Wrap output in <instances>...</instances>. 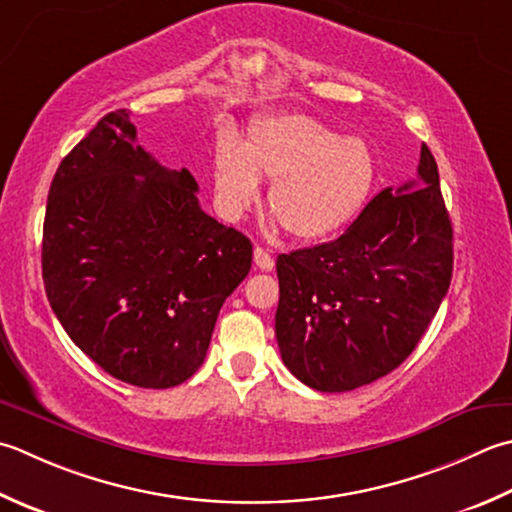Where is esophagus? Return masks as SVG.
<instances>
[{
    "instance_id": "esophagus-1",
    "label": "esophagus",
    "mask_w": 512,
    "mask_h": 512,
    "mask_svg": "<svg viewBox=\"0 0 512 512\" xmlns=\"http://www.w3.org/2000/svg\"><path fill=\"white\" fill-rule=\"evenodd\" d=\"M255 266L259 270H273L275 262H273V255H270V250H266L262 246H255Z\"/></svg>"
}]
</instances>
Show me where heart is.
<instances>
[{
	"mask_svg": "<svg viewBox=\"0 0 512 512\" xmlns=\"http://www.w3.org/2000/svg\"><path fill=\"white\" fill-rule=\"evenodd\" d=\"M259 182H273L268 210L302 242L346 226L377 182L375 155L362 137H339L319 119L286 113L250 124L242 146L219 142L213 162L217 204L239 219L257 202Z\"/></svg>",
	"mask_w": 512,
	"mask_h": 512,
	"instance_id": "obj_1",
	"label": "heart"
}]
</instances>
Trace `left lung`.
Wrapping results in <instances>:
<instances>
[{"mask_svg": "<svg viewBox=\"0 0 512 512\" xmlns=\"http://www.w3.org/2000/svg\"><path fill=\"white\" fill-rule=\"evenodd\" d=\"M275 335L286 368L322 393L388 375L413 353L453 277V224L435 157L384 188L333 242L277 257Z\"/></svg>", "mask_w": 512, "mask_h": 512, "instance_id": "obj_1", "label": "left lung"}]
</instances>
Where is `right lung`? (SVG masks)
Wrapping results in <instances>:
<instances>
[{
  "mask_svg": "<svg viewBox=\"0 0 512 512\" xmlns=\"http://www.w3.org/2000/svg\"><path fill=\"white\" fill-rule=\"evenodd\" d=\"M115 110L62 159L48 190L42 275L79 350L139 388L179 386L204 364L219 308L253 244L206 215L195 177L135 144Z\"/></svg>",
  "mask_w": 512,
  "mask_h": 512,
  "instance_id": "right-lung-1",
  "label": "right lung"
}]
</instances>
